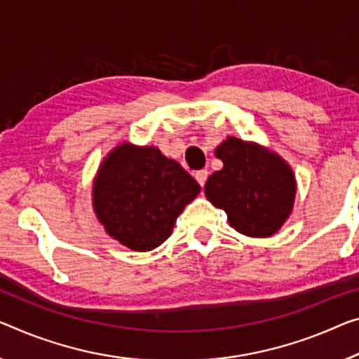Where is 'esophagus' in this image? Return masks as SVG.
Returning <instances> with one entry per match:
<instances>
[{
	"mask_svg": "<svg viewBox=\"0 0 359 359\" xmlns=\"http://www.w3.org/2000/svg\"><path fill=\"white\" fill-rule=\"evenodd\" d=\"M194 178H196L198 184L203 186V184H205L207 178H208V172H207V170H198V172L194 173Z\"/></svg>",
	"mask_w": 359,
	"mask_h": 359,
	"instance_id": "esophagus-1",
	"label": "esophagus"
}]
</instances>
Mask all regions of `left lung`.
Instances as JSON below:
<instances>
[{
	"label": "left lung",
	"instance_id": "8db88e82",
	"mask_svg": "<svg viewBox=\"0 0 359 359\" xmlns=\"http://www.w3.org/2000/svg\"><path fill=\"white\" fill-rule=\"evenodd\" d=\"M223 168L208 176L205 196L223 208L236 231L252 237L273 236L294 205V173L283 158L260 146L228 137L215 151Z\"/></svg>",
	"mask_w": 359,
	"mask_h": 359
}]
</instances>
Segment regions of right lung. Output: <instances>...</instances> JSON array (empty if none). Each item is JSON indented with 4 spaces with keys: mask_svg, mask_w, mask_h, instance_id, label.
Listing matches in <instances>:
<instances>
[{
    "mask_svg": "<svg viewBox=\"0 0 359 359\" xmlns=\"http://www.w3.org/2000/svg\"><path fill=\"white\" fill-rule=\"evenodd\" d=\"M201 186L156 147L122 144L99 168L93 201L107 233L131 250L156 249Z\"/></svg>",
    "mask_w": 359,
    "mask_h": 359,
    "instance_id": "1",
    "label": "right lung"
}]
</instances>
